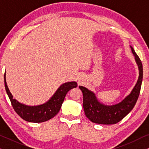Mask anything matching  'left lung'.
<instances>
[{"label": "left lung", "mask_w": 149, "mask_h": 149, "mask_svg": "<svg viewBox=\"0 0 149 149\" xmlns=\"http://www.w3.org/2000/svg\"><path fill=\"white\" fill-rule=\"evenodd\" d=\"M132 52L135 56L136 62L139 68V77L130 94L123 101L113 106L102 104L97 100L94 93L85 87L79 86L83 92V106L86 117L91 122L104 125L115 124L121 121L133 109L139 96L143 77V69L141 60L131 47Z\"/></svg>", "instance_id": "1"}]
</instances>
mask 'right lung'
Segmentation results:
<instances>
[{"instance_id":"1","label":"right lung","mask_w":149,"mask_h":149,"mask_svg":"<svg viewBox=\"0 0 149 149\" xmlns=\"http://www.w3.org/2000/svg\"><path fill=\"white\" fill-rule=\"evenodd\" d=\"M4 80L6 91L16 113L25 121L33 123H41L48 121L56 115L60 111L68 91L77 87V83L74 81L65 83L59 87L54 95L46 103L36 107H30L22 104L13 98V95L10 92L6 83L5 73L4 75Z\"/></svg>"}]
</instances>
